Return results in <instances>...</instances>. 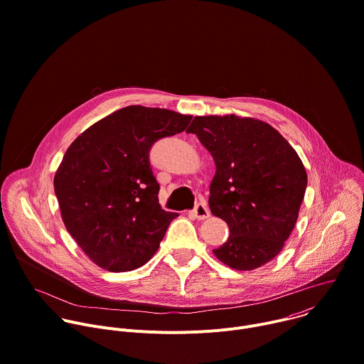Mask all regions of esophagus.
I'll use <instances>...</instances> for the list:
<instances>
[{
	"mask_svg": "<svg viewBox=\"0 0 364 364\" xmlns=\"http://www.w3.org/2000/svg\"><path fill=\"white\" fill-rule=\"evenodd\" d=\"M193 215L197 218V220H204V218H208L210 217V210L208 207L204 204V203H198L194 210H193Z\"/></svg>",
	"mask_w": 364,
	"mask_h": 364,
	"instance_id": "obj_1",
	"label": "esophagus"
}]
</instances>
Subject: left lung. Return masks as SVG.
Segmentation results:
<instances>
[{"mask_svg": "<svg viewBox=\"0 0 364 364\" xmlns=\"http://www.w3.org/2000/svg\"><path fill=\"white\" fill-rule=\"evenodd\" d=\"M187 133L211 153L215 176L208 205L230 230L215 257L235 270H255L284 247L307 187L306 168L272 126L237 115L196 117Z\"/></svg>", "mask_w": 364, "mask_h": 364, "instance_id": "1", "label": "left lung"}]
</instances>
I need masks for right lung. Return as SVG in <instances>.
<instances>
[{
	"label": "right lung",
	"mask_w": 364,
	"mask_h": 364,
	"mask_svg": "<svg viewBox=\"0 0 364 364\" xmlns=\"http://www.w3.org/2000/svg\"><path fill=\"white\" fill-rule=\"evenodd\" d=\"M191 115L129 105L78 136L54 177L63 221L82 252L108 272H130L159 250L178 215L159 204L150 150L184 132Z\"/></svg>",
	"instance_id": "obj_1"
}]
</instances>
